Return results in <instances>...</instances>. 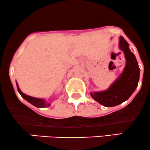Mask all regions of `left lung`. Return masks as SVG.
<instances>
[{
    "label": "left lung",
    "mask_w": 150,
    "mask_h": 150,
    "mask_svg": "<svg viewBox=\"0 0 150 150\" xmlns=\"http://www.w3.org/2000/svg\"><path fill=\"white\" fill-rule=\"evenodd\" d=\"M119 49L123 52L126 59L123 71L105 91L91 92V96L103 106L112 107L122 103L134 93L139 79V68L135 56L129 48L123 37L119 39Z\"/></svg>",
    "instance_id": "obj_1"
}]
</instances>
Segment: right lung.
Instances as JSON below:
<instances>
[{
  "label": "right lung",
  "mask_w": 150,
  "mask_h": 150,
  "mask_svg": "<svg viewBox=\"0 0 150 150\" xmlns=\"http://www.w3.org/2000/svg\"><path fill=\"white\" fill-rule=\"evenodd\" d=\"M16 85H17V88H18V92H19V93L21 94V96L24 99H25L27 101H28L30 103H31L32 105H34V106L37 108H47L50 105V103H48L47 101V102L45 101V99L38 98L30 96H28L26 95V94H25L24 93H23V92L21 91V89H20L19 86H18L17 81H16Z\"/></svg>",
  "instance_id": "add662e5"
}]
</instances>
